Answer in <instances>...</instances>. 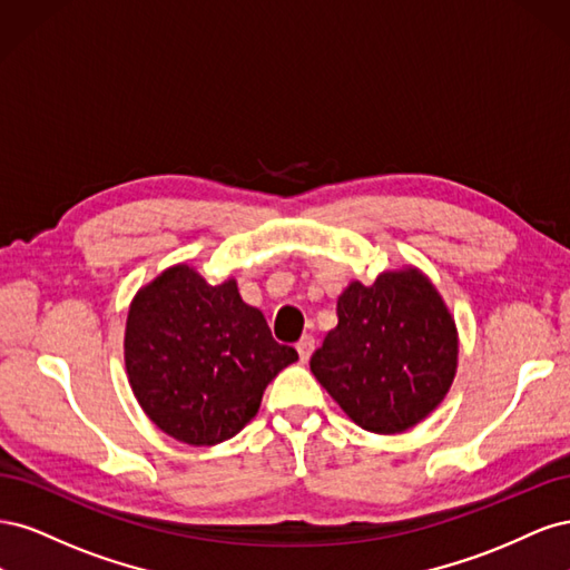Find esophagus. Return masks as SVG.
I'll use <instances>...</instances> for the list:
<instances>
[{
  "label": "esophagus",
  "mask_w": 570,
  "mask_h": 570,
  "mask_svg": "<svg viewBox=\"0 0 570 570\" xmlns=\"http://www.w3.org/2000/svg\"><path fill=\"white\" fill-rule=\"evenodd\" d=\"M314 337L312 335H304L299 342H297V352H299V358L304 361V364H306V361H308V356H312L314 354Z\"/></svg>",
  "instance_id": "1"
}]
</instances>
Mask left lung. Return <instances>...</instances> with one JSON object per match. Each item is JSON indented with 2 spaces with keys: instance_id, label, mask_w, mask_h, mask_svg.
Here are the masks:
<instances>
[{
  "instance_id": "obj_1",
  "label": "left lung",
  "mask_w": 570,
  "mask_h": 570,
  "mask_svg": "<svg viewBox=\"0 0 570 570\" xmlns=\"http://www.w3.org/2000/svg\"><path fill=\"white\" fill-rule=\"evenodd\" d=\"M312 373L364 430L394 435L419 425L450 392L459 333L438 287L416 266L352 281L337 325L312 356Z\"/></svg>"
}]
</instances>
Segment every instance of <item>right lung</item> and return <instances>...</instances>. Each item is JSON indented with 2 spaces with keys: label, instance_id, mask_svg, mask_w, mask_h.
Here are the masks:
<instances>
[{
  "label": "right lung",
  "instance_id": "1",
  "mask_svg": "<svg viewBox=\"0 0 570 570\" xmlns=\"http://www.w3.org/2000/svg\"><path fill=\"white\" fill-rule=\"evenodd\" d=\"M124 356L149 421L193 446L235 438L256 416L266 385L299 358L295 347L273 340L235 278L212 285L187 264L137 289Z\"/></svg>",
  "mask_w": 570,
  "mask_h": 570
}]
</instances>
